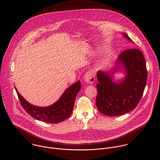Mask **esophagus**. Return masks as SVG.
Returning <instances> with one entry per match:
<instances>
[{
    "mask_svg": "<svg viewBox=\"0 0 160 160\" xmlns=\"http://www.w3.org/2000/svg\"><path fill=\"white\" fill-rule=\"evenodd\" d=\"M83 79L88 84H92L95 81V76L92 72H88L85 74Z\"/></svg>",
    "mask_w": 160,
    "mask_h": 160,
    "instance_id": "obj_1",
    "label": "esophagus"
}]
</instances>
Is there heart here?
Masks as SVG:
<instances>
[{
    "label": "heart",
    "mask_w": 160,
    "mask_h": 160,
    "mask_svg": "<svg viewBox=\"0 0 160 160\" xmlns=\"http://www.w3.org/2000/svg\"><path fill=\"white\" fill-rule=\"evenodd\" d=\"M108 56H106V57H105V58H104L103 62V63H107V61H108Z\"/></svg>",
    "instance_id": "1"
}]
</instances>
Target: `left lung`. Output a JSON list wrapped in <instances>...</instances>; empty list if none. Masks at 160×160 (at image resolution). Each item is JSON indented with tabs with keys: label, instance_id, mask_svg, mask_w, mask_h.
I'll return each instance as SVG.
<instances>
[{
	"label": "left lung",
	"instance_id": "left-lung-1",
	"mask_svg": "<svg viewBox=\"0 0 160 160\" xmlns=\"http://www.w3.org/2000/svg\"><path fill=\"white\" fill-rule=\"evenodd\" d=\"M123 36L134 42L126 33ZM115 64L116 66L109 71L99 70L97 73L96 105L101 113L109 116L126 114L134 110L142 97L147 81L146 63L139 49L123 51ZM118 70H123L125 77L115 82L113 76Z\"/></svg>",
	"mask_w": 160,
	"mask_h": 160
}]
</instances>
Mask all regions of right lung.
<instances>
[{
	"instance_id": "obj_1",
	"label": "right lung",
	"mask_w": 160,
	"mask_h": 160,
	"mask_svg": "<svg viewBox=\"0 0 160 160\" xmlns=\"http://www.w3.org/2000/svg\"><path fill=\"white\" fill-rule=\"evenodd\" d=\"M81 88V84L78 81L66 89L55 103L48 107H40L28 102L15 86L24 110L34 119L49 123L61 122L69 117L74 107L76 97Z\"/></svg>"
}]
</instances>
